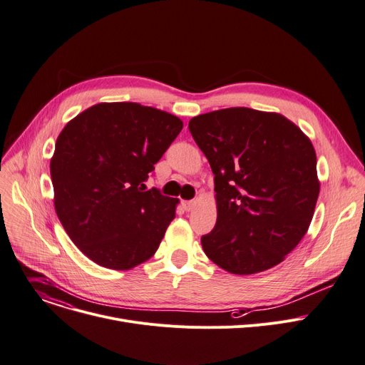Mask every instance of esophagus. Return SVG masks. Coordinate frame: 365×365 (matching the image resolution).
<instances>
[{"instance_id":"34e87169","label":"esophagus","mask_w":365,"mask_h":365,"mask_svg":"<svg viewBox=\"0 0 365 365\" xmlns=\"http://www.w3.org/2000/svg\"><path fill=\"white\" fill-rule=\"evenodd\" d=\"M197 205V200H190V201H183V208L186 211H192L193 207Z\"/></svg>"}]
</instances>
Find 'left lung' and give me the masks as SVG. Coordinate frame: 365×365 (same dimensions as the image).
<instances>
[{
	"label": "left lung",
	"instance_id": "left-lung-1",
	"mask_svg": "<svg viewBox=\"0 0 365 365\" xmlns=\"http://www.w3.org/2000/svg\"><path fill=\"white\" fill-rule=\"evenodd\" d=\"M189 130L214 173L207 257L233 274L282 262L307 233L320 193L311 140L282 114L247 107L200 114Z\"/></svg>",
	"mask_w": 365,
	"mask_h": 365
}]
</instances>
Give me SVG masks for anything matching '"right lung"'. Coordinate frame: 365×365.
Masks as SVG:
<instances>
[{
  "label": "right lung",
  "instance_id": "1",
  "mask_svg": "<svg viewBox=\"0 0 365 365\" xmlns=\"http://www.w3.org/2000/svg\"><path fill=\"white\" fill-rule=\"evenodd\" d=\"M182 128L136 103L96 104L64 126L50 164L54 207L89 259L130 270L155 254L179 200L145 182Z\"/></svg>",
  "mask_w": 365,
  "mask_h": 365
}]
</instances>
